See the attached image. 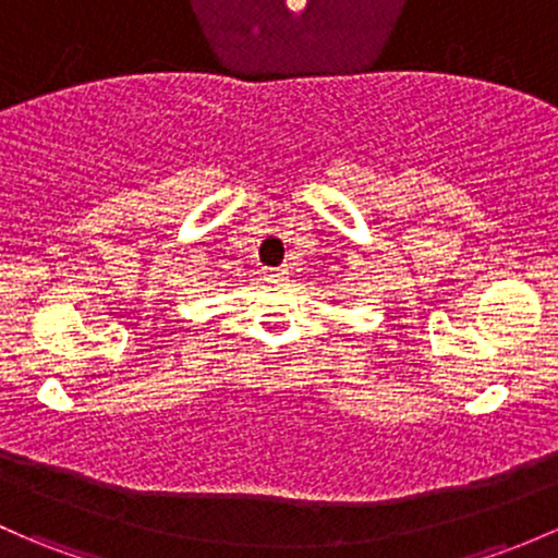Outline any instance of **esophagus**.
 I'll use <instances>...</instances> for the list:
<instances>
[{"mask_svg":"<svg viewBox=\"0 0 558 558\" xmlns=\"http://www.w3.org/2000/svg\"><path fill=\"white\" fill-rule=\"evenodd\" d=\"M262 275H264V280H269V283H278V280H283L286 275H289V269H286V267H264Z\"/></svg>","mask_w":558,"mask_h":558,"instance_id":"1","label":"esophagus"}]
</instances>
